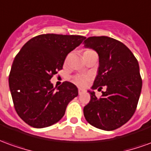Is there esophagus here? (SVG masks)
Masks as SVG:
<instances>
[{
  "instance_id": "1",
  "label": "esophagus",
  "mask_w": 151,
  "mask_h": 151,
  "mask_svg": "<svg viewBox=\"0 0 151 151\" xmlns=\"http://www.w3.org/2000/svg\"><path fill=\"white\" fill-rule=\"evenodd\" d=\"M84 91H84L83 89H81V88L78 89V94H79V95H81L82 92H84Z\"/></svg>"
}]
</instances>
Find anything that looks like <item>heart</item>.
I'll list each match as a JSON object with an SVG mask.
<instances>
[{"label": "heart", "mask_w": 151, "mask_h": 151, "mask_svg": "<svg viewBox=\"0 0 151 151\" xmlns=\"http://www.w3.org/2000/svg\"><path fill=\"white\" fill-rule=\"evenodd\" d=\"M90 52H95L94 50L90 49V48H86L83 51V56L86 54H88ZM91 77L88 74H77V75L73 76L72 78V81L73 83H75L76 85L81 86V87H85L88 85L89 82L91 81Z\"/></svg>", "instance_id": "heart-1"}]
</instances>
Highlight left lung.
<instances>
[{"label":"left lung","instance_id":"left-lung-1","mask_svg":"<svg viewBox=\"0 0 151 151\" xmlns=\"http://www.w3.org/2000/svg\"><path fill=\"white\" fill-rule=\"evenodd\" d=\"M84 46L95 50L99 57L98 74L92 88L106 91L97 98L90 92L91 100L83 109L89 124L111 131L127 123L136 111L142 86L139 65L123 43L108 36H93Z\"/></svg>","mask_w":151,"mask_h":151}]
</instances>
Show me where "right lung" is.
Here are the masks:
<instances>
[{"label":"right lung","mask_w":151,"mask_h":151,"mask_svg":"<svg viewBox=\"0 0 151 151\" xmlns=\"http://www.w3.org/2000/svg\"><path fill=\"white\" fill-rule=\"evenodd\" d=\"M82 35L43 34L25 43L15 56L9 84L15 111L34 128H45L58 122L67 105L78 95L69 82L53 87L50 80L61 70L66 56L79 46Z\"/></svg>","instance_id":"1"}]
</instances>
